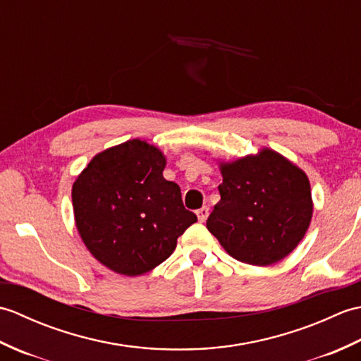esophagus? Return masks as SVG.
Instances as JSON below:
<instances>
[{
    "label": "esophagus",
    "mask_w": 361,
    "mask_h": 361,
    "mask_svg": "<svg viewBox=\"0 0 361 361\" xmlns=\"http://www.w3.org/2000/svg\"><path fill=\"white\" fill-rule=\"evenodd\" d=\"M209 216V208L208 206H203V208H200L197 211V217H198V221H204L206 219H208Z\"/></svg>",
    "instance_id": "1"
}]
</instances>
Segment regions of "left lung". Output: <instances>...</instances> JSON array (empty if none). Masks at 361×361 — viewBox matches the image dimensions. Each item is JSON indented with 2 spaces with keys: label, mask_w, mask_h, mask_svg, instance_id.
<instances>
[{
  "label": "left lung",
  "mask_w": 361,
  "mask_h": 361,
  "mask_svg": "<svg viewBox=\"0 0 361 361\" xmlns=\"http://www.w3.org/2000/svg\"><path fill=\"white\" fill-rule=\"evenodd\" d=\"M220 202L206 220L229 256L267 267L293 251L307 233L313 202L307 175L268 147L219 164Z\"/></svg>",
  "instance_id": "left-lung-1"
}]
</instances>
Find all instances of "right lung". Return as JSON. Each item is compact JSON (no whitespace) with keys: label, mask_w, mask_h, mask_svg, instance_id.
Returning <instances> with one entry per match:
<instances>
[{"label":"right lung","mask_w":361,"mask_h":361,"mask_svg":"<svg viewBox=\"0 0 361 361\" xmlns=\"http://www.w3.org/2000/svg\"><path fill=\"white\" fill-rule=\"evenodd\" d=\"M166 157L130 140L97 153L73 185L75 228L88 251L111 271L140 276L172 255L197 216L180 186L163 176Z\"/></svg>","instance_id":"obj_1"}]
</instances>
